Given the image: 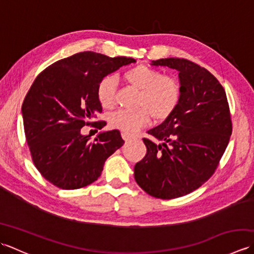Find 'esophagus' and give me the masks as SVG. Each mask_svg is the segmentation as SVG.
<instances>
[{
    "label": "esophagus",
    "mask_w": 254,
    "mask_h": 254,
    "mask_svg": "<svg viewBox=\"0 0 254 254\" xmlns=\"http://www.w3.org/2000/svg\"><path fill=\"white\" fill-rule=\"evenodd\" d=\"M121 136H122V138H123L124 141H126V142L130 141V139H132V138H133V136H132V135H130V134H127V133H122V134H121Z\"/></svg>",
    "instance_id": "1"
}]
</instances>
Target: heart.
Segmentation results:
<instances>
[{
	"mask_svg": "<svg viewBox=\"0 0 254 254\" xmlns=\"http://www.w3.org/2000/svg\"><path fill=\"white\" fill-rule=\"evenodd\" d=\"M127 84L139 90L136 110H117L108 118L109 126L124 133L132 134L147 126L150 118L163 121L172 115L182 96L179 80L163 75L159 69L139 64L128 68L123 75ZM117 78L112 75L102 77L97 85V99L104 108L115 104Z\"/></svg>",
	"mask_w": 254,
	"mask_h": 254,
	"instance_id": "obj_1",
	"label": "heart"
}]
</instances>
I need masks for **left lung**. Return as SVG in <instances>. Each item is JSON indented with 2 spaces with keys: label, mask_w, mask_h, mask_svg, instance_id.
Returning <instances> with one entry per match:
<instances>
[{
  "label": "left lung",
  "mask_w": 254,
  "mask_h": 254,
  "mask_svg": "<svg viewBox=\"0 0 254 254\" xmlns=\"http://www.w3.org/2000/svg\"><path fill=\"white\" fill-rule=\"evenodd\" d=\"M152 65L177 69L182 96L172 115L147 131L158 142L143 138L147 153L134 167V177L149 195L170 199L196 190L213 176L233 124L225 89L206 68L179 58Z\"/></svg>",
  "instance_id": "8db88e82"
}]
</instances>
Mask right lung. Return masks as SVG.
I'll return each instance as SVG.
<instances>
[{
  "mask_svg": "<svg viewBox=\"0 0 254 254\" xmlns=\"http://www.w3.org/2000/svg\"><path fill=\"white\" fill-rule=\"evenodd\" d=\"M135 62L85 51L55 62L36 77L21 106L25 136L36 168L53 186L75 190L95 182L106 159L122 146L118 130L101 132L91 142L80 128L105 127V121L93 122L102 112L97 85Z\"/></svg>",
  "mask_w": 254,
  "mask_h": 254,
  "instance_id": "add662e5",
  "label": "right lung"
}]
</instances>
